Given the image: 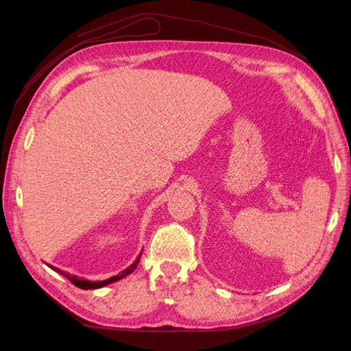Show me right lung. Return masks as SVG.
I'll list each match as a JSON object with an SVG mask.
<instances>
[{"mask_svg": "<svg viewBox=\"0 0 351 351\" xmlns=\"http://www.w3.org/2000/svg\"><path fill=\"white\" fill-rule=\"evenodd\" d=\"M141 256H142V252H141L139 256H137V259L130 265V267L125 268L120 275H114V277H111V278H108V280H104V281H89V280H84V278H79L77 275H71V274H69V272H66V271H61L60 268L52 267V265H48V267H49L51 269H54L56 272H58L60 275H62V277H66L70 282H73L74 285L79 287V289H83V290H93V289H101V287H105V285H108V284H111V282H115V281H119V280L127 277V275L132 274V272L136 269L137 263H139V261H141Z\"/></svg>", "mask_w": 351, "mask_h": 351, "instance_id": "1", "label": "right lung"}]
</instances>
